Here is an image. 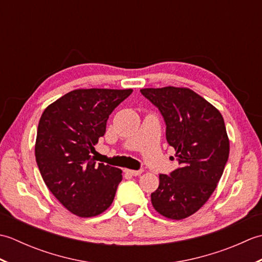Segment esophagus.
Segmentation results:
<instances>
[{
    "label": "esophagus",
    "mask_w": 262,
    "mask_h": 262,
    "mask_svg": "<svg viewBox=\"0 0 262 262\" xmlns=\"http://www.w3.org/2000/svg\"><path fill=\"white\" fill-rule=\"evenodd\" d=\"M125 172L126 173H128V174H130V176H140V174H142V172H143V170H125Z\"/></svg>",
    "instance_id": "1"
}]
</instances>
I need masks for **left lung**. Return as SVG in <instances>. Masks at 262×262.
I'll return each instance as SVG.
<instances>
[{
	"label": "left lung",
	"mask_w": 262,
	"mask_h": 262,
	"mask_svg": "<svg viewBox=\"0 0 262 262\" xmlns=\"http://www.w3.org/2000/svg\"><path fill=\"white\" fill-rule=\"evenodd\" d=\"M141 93L162 115L166 141L179 162L169 176L160 174L152 205L168 219H186L207 202L223 174L230 154L224 119L189 89H142Z\"/></svg>",
	"instance_id": "8db88e82"
}]
</instances>
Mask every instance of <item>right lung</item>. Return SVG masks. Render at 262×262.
<instances>
[{
  "mask_svg": "<svg viewBox=\"0 0 262 262\" xmlns=\"http://www.w3.org/2000/svg\"><path fill=\"white\" fill-rule=\"evenodd\" d=\"M132 92L80 89L66 93L42 113L36 162L49 190L71 213L92 217L113 204L121 170L97 163L91 153L104 135L109 115Z\"/></svg>",
  "mask_w": 262,
  "mask_h": 262,
  "instance_id": "obj_1",
  "label": "right lung"
}]
</instances>
